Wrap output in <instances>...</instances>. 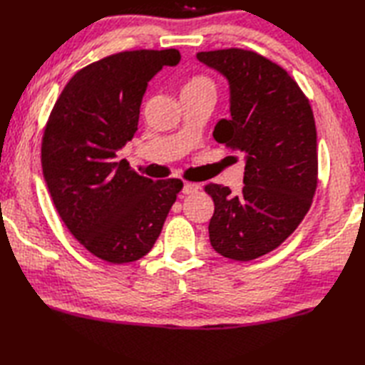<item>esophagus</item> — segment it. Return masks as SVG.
Here are the masks:
<instances>
[{"instance_id": "1", "label": "esophagus", "mask_w": 365, "mask_h": 365, "mask_svg": "<svg viewBox=\"0 0 365 365\" xmlns=\"http://www.w3.org/2000/svg\"><path fill=\"white\" fill-rule=\"evenodd\" d=\"M198 190H200V185L198 184L184 182V185H182V193H184V195H192V193H195Z\"/></svg>"}]
</instances>
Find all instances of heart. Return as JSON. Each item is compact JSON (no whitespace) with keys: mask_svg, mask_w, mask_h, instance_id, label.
Returning a JSON list of instances; mask_svg holds the SVG:
<instances>
[{"mask_svg":"<svg viewBox=\"0 0 365 365\" xmlns=\"http://www.w3.org/2000/svg\"><path fill=\"white\" fill-rule=\"evenodd\" d=\"M195 84H209V86H212V83H210V81L207 79V78H203V76H198V78H193L190 83L187 84V86H195Z\"/></svg>","mask_w":365,"mask_h":365,"instance_id":"heart-1","label":"heart"}]
</instances>
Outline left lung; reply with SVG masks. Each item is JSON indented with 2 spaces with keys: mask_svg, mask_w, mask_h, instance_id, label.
<instances>
[{
  "mask_svg": "<svg viewBox=\"0 0 365 365\" xmlns=\"http://www.w3.org/2000/svg\"><path fill=\"white\" fill-rule=\"evenodd\" d=\"M197 59L230 84V114L214 139L245 153L242 195L205 185L214 200L210 245L225 257L251 261L279 247L311 207L317 187V131L304 93L289 73L255 51H201Z\"/></svg>",
  "mask_w": 365,
  "mask_h": 365,
  "instance_id": "left-lung-1",
  "label": "left lung"
}]
</instances>
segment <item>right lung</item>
<instances>
[{
	"instance_id": "add662e5",
	"label": "right lung",
	"mask_w": 365,
	"mask_h": 365,
	"mask_svg": "<svg viewBox=\"0 0 365 365\" xmlns=\"http://www.w3.org/2000/svg\"><path fill=\"white\" fill-rule=\"evenodd\" d=\"M180 61L170 48L93 62L63 87L46 123L42 168L53 203L79 244L106 262L150 253L182 189L181 180L153 181L117 159L137 131L151 78Z\"/></svg>"
}]
</instances>
